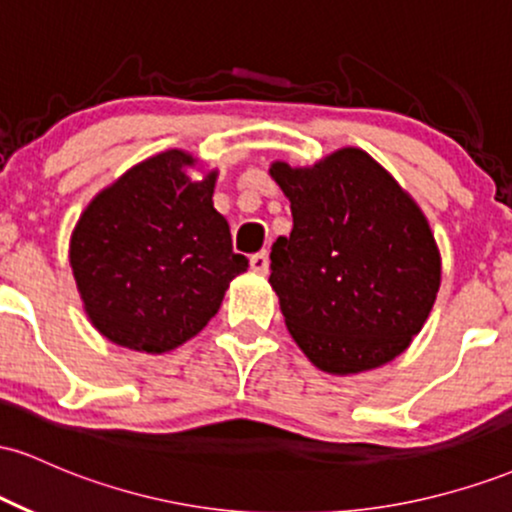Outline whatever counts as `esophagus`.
Wrapping results in <instances>:
<instances>
[{
  "mask_svg": "<svg viewBox=\"0 0 512 512\" xmlns=\"http://www.w3.org/2000/svg\"><path fill=\"white\" fill-rule=\"evenodd\" d=\"M250 269H252V272H257V274H267L269 272V255H267V250L255 252V255L250 257Z\"/></svg>",
  "mask_w": 512,
  "mask_h": 512,
  "instance_id": "esophagus-1",
  "label": "esophagus"
}]
</instances>
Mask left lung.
I'll return each instance as SVG.
<instances>
[{
    "instance_id": "obj_1",
    "label": "left lung",
    "mask_w": 512,
    "mask_h": 512,
    "mask_svg": "<svg viewBox=\"0 0 512 512\" xmlns=\"http://www.w3.org/2000/svg\"><path fill=\"white\" fill-rule=\"evenodd\" d=\"M291 202L269 284L303 354L327 373L378 368L421 332L440 286L426 216L361 149L313 168H269Z\"/></svg>"
}]
</instances>
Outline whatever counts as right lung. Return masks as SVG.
<instances>
[{
    "instance_id": "obj_1",
    "label": "right lung",
    "mask_w": 512,
    "mask_h": 512,
    "mask_svg": "<svg viewBox=\"0 0 512 512\" xmlns=\"http://www.w3.org/2000/svg\"><path fill=\"white\" fill-rule=\"evenodd\" d=\"M185 151L127 170L88 204L69 262L93 327L110 342L163 354L219 313L228 284L248 269L214 209L216 173L190 180Z\"/></svg>"
}]
</instances>
